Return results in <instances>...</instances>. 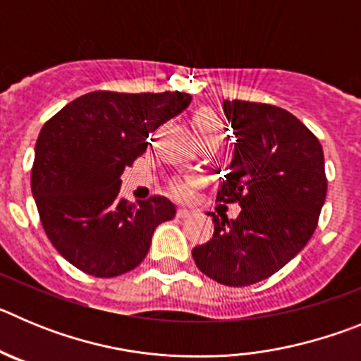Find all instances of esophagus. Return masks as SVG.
<instances>
[{"label":"esophagus","instance_id":"esophagus-1","mask_svg":"<svg viewBox=\"0 0 361 361\" xmlns=\"http://www.w3.org/2000/svg\"><path fill=\"white\" fill-rule=\"evenodd\" d=\"M191 209H188V208H178L177 209V216L178 219H186V216H190L191 215Z\"/></svg>","mask_w":361,"mask_h":361}]
</instances>
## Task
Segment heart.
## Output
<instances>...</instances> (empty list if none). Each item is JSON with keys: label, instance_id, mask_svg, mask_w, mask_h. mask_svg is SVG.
<instances>
[{"label": "heart", "instance_id": "obj_1", "mask_svg": "<svg viewBox=\"0 0 361 361\" xmlns=\"http://www.w3.org/2000/svg\"><path fill=\"white\" fill-rule=\"evenodd\" d=\"M193 130L197 135H206V133H222V123L212 110H200L193 117ZM178 195H188V184L180 183L175 186Z\"/></svg>", "mask_w": 361, "mask_h": 361}]
</instances>
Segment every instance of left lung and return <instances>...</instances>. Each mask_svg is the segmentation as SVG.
Here are the masks:
<instances>
[{
  "mask_svg": "<svg viewBox=\"0 0 361 361\" xmlns=\"http://www.w3.org/2000/svg\"><path fill=\"white\" fill-rule=\"evenodd\" d=\"M235 149L216 199L237 202V219L208 213L212 240L193 247L215 282L244 288L269 279L304 250L327 195L320 141L283 108L250 101L222 104Z\"/></svg>",
  "mask_w": 361,
  "mask_h": 361,
  "instance_id": "8db88e82",
  "label": "left lung"
}]
</instances>
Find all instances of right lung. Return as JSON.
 Masks as SVG:
<instances>
[{
	"label": "right lung",
	"mask_w": 361,
	"mask_h": 361,
	"mask_svg": "<svg viewBox=\"0 0 361 361\" xmlns=\"http://www.w3.org/2000/svg\"><path fill=\"white\" fill-rule=\"evenodd\" d=\"M191 95L90 92L44 123L32 166V195L52 245L82 273L111 279L145 260L152 235L175 216L166 197L135 204L121 175L148 148V135L178 116Z\"/></svg>",
	"instance_id": "right-lung-1"
}]
</instances>
